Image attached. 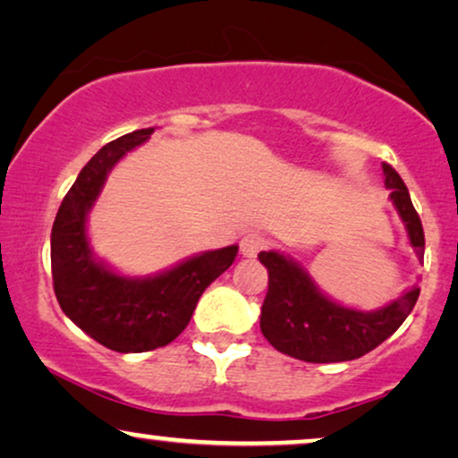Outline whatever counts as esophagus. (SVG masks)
I'll return each mask as SVG.
<instances>
[{
	"label": "esophagus",
	"instance_id": "esophagus-1",
	"mask_svg": "<svg viewBox=\"0 0 458 458\" xmlns=\"http://www.w3.org/2000/svg\"><path fill=\"white\" fill-rule=\"evenodd\" d=\"M264 247H266V241L262 234L249 233L241 239V256L242 258H256Z\"/></svg>",
	"mask_w": 458,
	"mask_h": 458
}]
</instances>
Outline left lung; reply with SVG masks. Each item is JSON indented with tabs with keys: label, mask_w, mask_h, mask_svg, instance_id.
Listing matches in <instances>:
<instances>
[{
	"label": "left lung",
	"mask_w": 458,
	"mask_h": 458,
	"mask_svg": "<svg viewBox=\"0 0 458 458\" xmlns=\"http://www.w3.org/2000/svg\"><path fill=\"white\" fill-rule=\"evenodd\" d=\"M385 186L406 224L410 245L422 262L425 233L408 188L391 165H383ZM259 262L268 268V293L262 304L259 327L276 351L310 363L351 361L385 343L412 312L420 289L412 287L402 298L378 310H355L323 296L302 266L279 251H262Z\"/></svg>",
	"instance_id": "left-lung-1"
}]
</instances>
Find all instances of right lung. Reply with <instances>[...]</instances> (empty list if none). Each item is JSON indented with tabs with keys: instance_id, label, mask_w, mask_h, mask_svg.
<instances>
[{
	"instance_id": "add662e5",
	"label": "right lung",
	"mask_w": 458,
	"mask_h": 458,
	"mask_svg": "<svg viewBox=\"0 0 458 458\" xmlns=\"http://www.w3.org/2000/svg\"><path fill=\"white\" fill-rule=\"evenodd\" d=\"M154 129L132 131L103 146L63 199L50 234L52 285L65 315L97 343L115 352L166 346L186 329L207 287L233 266L239 247L205 251L146 279L115 275L92 258L86 216L107 173Z\"/></svg>"
}]
</instances>
